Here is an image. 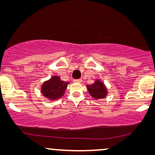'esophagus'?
Returning <instances> with one entry per match:
<instances>
[{"label":"esophagus","instance_id":"1","mask_svg":"<svg viewBox=\"0 0 155 155\" xmlns=\"http://www.w3.org/2000/svg\"><path fill=\"white\" fill-rule=\"evenodd\" d=\"M82 81V78H80V79H75V80H74V82H81Z\"/></svg>","mask_w":155,"mask_h":155}]
</instances>
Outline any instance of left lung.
<instances>
[{
  "label": "left lung",
  "instance_id": "8db88e82",
  "mask_svg": "<svg viewBox=\"0 0 155 155\" xmlns=\"http://www.w3.org/2000/svg\"><path fill=\"white\" fill-rule=\"evenodd\" d=\"M90 95L95 99H102L107 96V92L104 83L99 80H96L94 84L87 85Z\"/></svg>",
  "mask_w": 155,
  "mask_h": 155
}]
</instances>
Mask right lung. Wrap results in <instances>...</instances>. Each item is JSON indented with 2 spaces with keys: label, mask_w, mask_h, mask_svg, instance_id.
Masks as SVG:
<instances>
[{
  "label": "right lung",
  "mask_w": 155,
  "mask_h": 155,
  "mask_svg": "<svg viewBox=\"0 0 155 155\" xmlns=\"http://www.w3.org/2000/svg\"><path fill=\"white\" fill-rule=\"evenodd\" d=\"M68 84V82L61 80L58 76H54L43 84L41 93L44 97L51 100L58 99L64 94Z\"/></svg>",
  "instance_id": "obj_1"
}]
</instances>
